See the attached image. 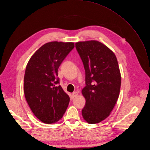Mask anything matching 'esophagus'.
I'll list each match as a JSON object with an SVG mask.
<instances>
[{"mask_svg": "<svg viewBox=\"0 0 150 150\" xmlns=\"http://www.w3.org/2000/svg\"><path fill=\"white\" fill-rule=\"evenodd\" d=\"M78 96V93L76 91H74L72 93V96L73 98H75V97H77Z\"/></svg>", "mask_w": 150, "mask_h": 150, "instance_id": "1", "label": "esophagus"}]
</instances>
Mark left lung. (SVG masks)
Segmentation results:
<instances>
[{
    "mask_svg": "<svg viewBox=\"0 0 150 150\" xmlns=\"http://www.w3.org/2000/svg\"><path fill=\"white\" fill-rule=\"evenodd\" d=\"M85 70L86 86L82 94L86 100L82 110L91 124L107 118L118 99L121 75L117 58L106 45L97 40L76 43Z\"/></svg>",
    "mask_w": 150,
    "mask_h": 150,
    "instance_id": "left-lung-1",
    "label": "left lung"
}]
</instances>
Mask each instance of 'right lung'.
<instances>
[{
  "label": "right lung",
  "mask_w": 150,
  "mask_h": 150,
  "mask_svg": "<svg viewBox=\"0 0 150 150\" xmlns=\"http://www.w3.org/2000/svg\"><path fill=\"white\" fill-rule=\"evenodd\" d=\"M74 47L73 42H48L34 52L26 65L25 99L35 116L45 124L58 122L68 107L69 97L56 85L57 76L59 66Z\"/></svg>",
  "instance_id": "1"
}]
</instances>
